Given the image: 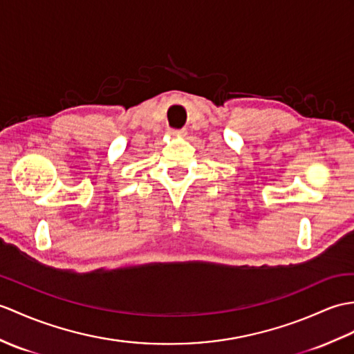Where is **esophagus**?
Returning a JSON list of instances; mask_svg holds the SVG:
<instances>
[{
    "label": "esophagus",
    "instance_id": "34e87169",
    "mask_svg": "<svg viewBox=\"0 0 354 354\" xmlns=\"http://www.w3.org/2000/svg\"><path fill=\"white\" fill-rule=\"evenodd\" d=\"M185 134H187L185 129H169V136H171V137H180Z\"/></svg>",
    "mask_w": 354,
    "mask_h": 354
}]
</instances>
